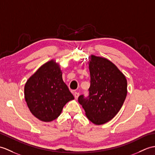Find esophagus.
Instances as JSON below:
<instances>
[{
  "label": "esophagus",
  "instance_id": "1",
  "mask_svg": "<svg viewBox=\"0 0 155 155\" xmlns=\"http://www.w3.org/2000/svg\"><path fill=\"white\" fill-rule=\"evenodd\" d=\"M79 93L78 92H74V98H76V99H77L78 98V96H79Z\"/></svg>",
  "mask_w": 155,
  "mask_h": 155
}]
</instances>
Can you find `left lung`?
Returning <instances> with one entry per match:
<instances>
[{
    "instance_id": "8db88e82",
    "label": "left lung",
    "mask_w": 155,
    "mask_h": 155,
    "mask_svg": "<svg viewBox=\"0 0 155 155\" xmlns=\"http://www.w3.org/2000/svg\"><path fill=\"white\" fill-rule=\"evenodd\" d=\"M89 69L88 96H79L78 100L88 120L102 125L113 119L123 106L127 92V80L114 63L100 57L91 55Z\"/></svg>"
}]
</instances>
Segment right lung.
I'll return each mask as SVG.
<instances>
[{
	"label": "right lung",
	"instance_id": "right-lung-1",
	"mask_svg": "<svg viewBox=\"0 0 155 155\" xmlns=\"http://www.w3.org/2000/svg\"><path fill=\"white\" fill-rule=\"evenodd\" d=\"M24 96L31 114L45 122L58 117L64 106L74 99L63 81L59 65L53 60L42 65L28 79Z\"/></svg>",
	"mask_w": 155,
	"mask_h": 155
}]
</instances>
